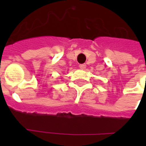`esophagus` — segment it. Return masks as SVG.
<instances>
[{"label": "esophagus", "instance_id": "1", "mask_svg": "<svg viewBox=\"0 0 146 146\" xmlns=\"http://www.w3.org/2000/svg\"><path fill=\"white\" fill-rule=\"evenodd\" d=\"M79 66H80V69L84 70V69H86V65L85 64H80V65H79Z\"/></svg>", "mask_w": 146, "mask_h": 146}]
</instances>
